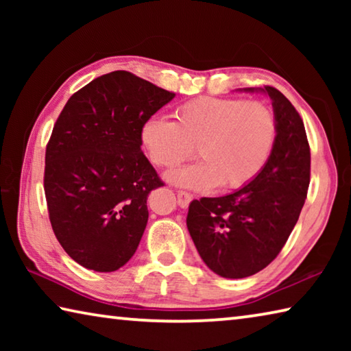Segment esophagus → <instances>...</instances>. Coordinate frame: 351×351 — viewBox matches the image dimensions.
Instances as JSON below:
<instances>
[{
  "label": "esophagus",
  "instance_id": "esophagus-1",
  "mask_svg": "<svg viewBox=\"0 0 351 351\" xmlns=\"http://www.w3.org/2000/svg\"><path fill=\"white\" fill-rule=\"evenodd\" d=\"M176 195H178V204H180V207H182V209L189 207L190 201H192V195L187 193V192H182V190H180V192H178Z\"/></svg>",
  "mask_w": 351,
  "mask_h": 351
}]
</instances>
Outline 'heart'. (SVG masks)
<instances>
[{"label":"heart","instance_id":"heart-1","mask_svg":"<svg viewBox=\"0 0 351 351\" xmlns=\"http://www.w3.org/2000/svg\"><path fill=\"white\" fill-rule=\"evenodd\" d=\"M173 117V122L147 119L141 141L150 161L161 169L180 165L197 147L201 161L165 176L180 187L246 186L265 169L277 141L274 112L261 102L198 97L178 106Z\"/></svg>","mask_w":351,"mask_h":351}]
</instances>
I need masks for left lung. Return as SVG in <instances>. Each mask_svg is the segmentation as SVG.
<instances>
[{"mask_svg":"<svg viewBox=\"0 0 351 351\" xmlns=\"http://www.w3.org/2000/svg\"><path fill=\"white\" fill-rule=\"evenodd\" d=\"M239 91L269 96L277 141L254 181L189 206L187 229L199 257L224 278L257 274L277 257L299 219L310 184V145L293 104L272 86Z\"/></svg>","mask_w":351,"mask_h":351,"instance_id":"8db88e82","label":"left lung"}]
</instances>
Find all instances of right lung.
I'll return each mask as SVG.
<instances>
[{"label":"right lung","mask_w":351,"mask_h":351,"mask_svg":"<svg viewBox=\"0 0 351 351\" xmlns=\"http://www.w3.org/2000/svg\"><path fill=\"white\" fill-rule=\"evenodd\" d=\"M175 97L128 71L100 75L69 97L45 158V195L58 243L83 268L112 272L133 257L162 186L141 152V128Z\"/></svg>","instance_id":"add662e5"}]
</instances>
